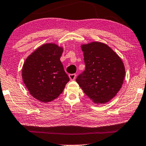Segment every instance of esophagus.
Wrapping results in <instances>:
<instances>
[{
    "label": "esophagus",
    "instance_id": "esophagus-1",
    "mask_svg": "<svg viewBox=\"0 0 146 146\" xmlns=\"http://www.w3.org/2000/svg\"><path fill=\"white\" fill-rule=\"evenodd\" d=\"M69 77L70 80H73L76 79V75L75 74H70V75H69Z\"/></svg>",
    "mask_w": 146,
    "mask_h": 146
}]
</instances>
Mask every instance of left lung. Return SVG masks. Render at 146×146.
<instances>
[{
    "instance_id": "left-lung-1",
    "label": "left lung",
    "mask_w": 146,
    "mask_h": 146,
    "mask_svg": "<svg viewBox=\"0 0 146 146\" xmlns=\"http://www.w3.org/2000/svg\"><path fill=\"white\" fill-rule=\"evenodd\" d=\"M85 70L76 81L95 104H105L115 96L125 79L120 57L107 44L92 42L82 44Z\"/></svg>"
}]
</instances>
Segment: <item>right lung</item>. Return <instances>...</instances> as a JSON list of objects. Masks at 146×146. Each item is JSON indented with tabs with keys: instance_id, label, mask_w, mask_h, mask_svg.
<instances>
[{
	"instance_id": "1",
	"label": "right lung",
	"mask_w": 146,
	"mask_h": 146,
	"mask_svg": "<svg viewBox=\"0 0 146 146\" xmlns=\"http://www.w3.org/2000/svg\"><path fill=\"white\" fill-rule=\"evenodd\" d=\"M63 50L57 44H45L25 61L22 68L23 82L33 97L40 102L54 100L69 81L60 61Z\"/></svg>"
}]
</instances>
